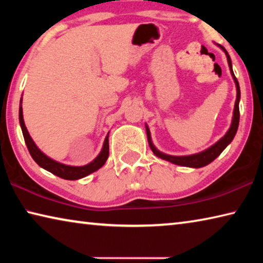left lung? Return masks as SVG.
I'll list each match as a JSON object with an SVG mask.
<instances>
[{"label":"left lung","instance_id":"obj_1","mask_svg":"<svg viewBox=\"0 0 263 263\" xmlns=\"http://www.w3.org/2000/svg\"><path fill=\"white\" fill-rule=\"evenodd\" d=\"M222 51L225 52L226 58H228V62H229V67L231 70V75L234 80L235 83V88H237V100H235V104H234V110H233V118H232V123H231V126L229 128V131L226 132V135L221 138V139L218 140L216 144H213L211 147H209L208 149L203 151V152L196 153V154H191V155H182V157H176V155H169L166 153L160 152V151L155 147L154 144L152 142V138H151V132L148 126L146 125V133H147V139H148V144L151 149L153 151V153L157 155L158 158L166 160V161H169L174 164H179V166H184V167H191V168H201L206 166V164L211 163L213 160H215L217 157H219V154L224 151L228 145L231 144V141L233 140V138L237 133L238 126H239V118H240V114H239V101H240V87H239V82L237 78L234 77L233 69H232V61H231V58L229 55L228 51L225 50L224 47L219 45Z\"/></svg>","mask_w":263,"mask_h":263}]
</instances>
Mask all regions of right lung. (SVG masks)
<instances>
[{
    "label": "right lung",
    "instance_id": "1",
    "mask_svg": "<svg viewBox=\"0 0 263 263\" xmlns=\"http://www.w3.org/2000/svg\"><path fill=\"white\" fill-rule=\"evenodd\" d=\"M20 124L22 132H23V137L25 140V144L28 146V149L31 154V157L37 162L42 168L46 169L47 172L52 173L57 176L61 177V179L65 180H79L82 179V177H86L87 175L91 174V173L96 172L97 169H100L103 164L105 163L106 159L109 157V133L106 135L103 147H102L100 154L92 160L91 162L88 164H84V166H69V164L60 163L48 158L45 153H43L41 149L37 147V145L34 144L32 138L30 137L28 128L25 126L24 119H23V109H22V99L20 102Z\"/></svg>",
    "mask_w": 263,
    "mask_h": 263
}]
</instances>
